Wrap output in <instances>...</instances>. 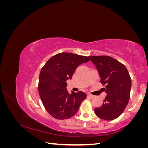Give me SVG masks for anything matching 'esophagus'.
<instances>
[{
  "mask_svg": "<svg viewBox=\"0 0 148 148\" xmlns=\"http://www.w3.org/2000/svg\"><path fill=\"white\" fill-rule=\"evenodd\" d=\"M94 96H92V95H91V94H88V97L90 98V99H92V98H94Z\"/></svg>",
  "mask_w": 148,
  "mask_h": 148,
  "instance_id": "34e87169",
  "label": "esophagus"
}]
</instances>
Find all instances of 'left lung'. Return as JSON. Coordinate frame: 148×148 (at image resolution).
Listing matches in <instances>:
<instances>
[{"label":"left lung","instance_id":"1","mask_svg":"<svg viewBox=\"0 0 148 148\" xmlns=\"http://www.w3.org/2000/svg\"><path fill=\"white\" fill-rule=\"evenodd\" d=\"M95 65L101 77V83L106 85L107 96L102 106L96 107L98 117L106 120H114L123 113L130 96L132 79L125 66L114 58L107 56H89Z\"/></svg>","mask_w":148,"mask_h":148}]
</instances>
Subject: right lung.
<instances>
[{
    "label": "right lung",
    "instance_id": "obj_1",
    "mask_svg": "<svg viewBox=\"0 0 148 148\" xmlns=\"http://www.w3.org/2000/svg\"><path fill=\"white\" fill-rule=\"evenodd\" d=\"M89 60L86 56L62 52L52 56L41 69L39 94L46 110L53 117L64 120L73 117L86 98L82 91L70 95L66 82L71 78L78 65Z\"/></svg>",
    "mask_w": 148,
    "mask_h": 148
}]
</instances>
